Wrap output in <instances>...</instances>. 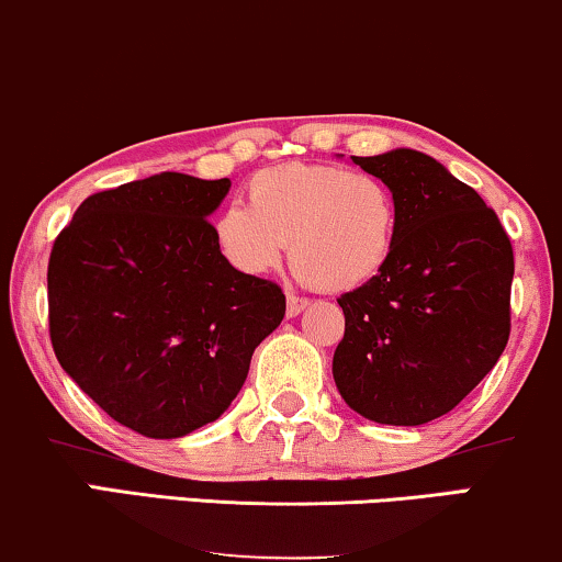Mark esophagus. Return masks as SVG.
<instances>
[{
  "instance_id": "1",
  "label": "esophagus",
  "mask_w": 562,
  "mask_h": 562,
  "mask_svg": "<svg viewBox=\"0 0 562 562\" xmlns=\"http://www.w3.org/2000/svg\"><path fill=\"white\" fill-rule=\"evenodd\" d=\"M306 304H308L306 299H301L296 294H289L286 296V316H289V319H294V316H299L301 312H304Z\"/></svg>"
}]
</instances>
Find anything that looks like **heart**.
Returning <instances> with one entry per match:
<instances>
[{
	"label": "heart",
	"instance_id": "1",
	"mask_svg": "<svg viewBox=\"0 0 562 562\" xmlns=\"http://www.w3.org/2000/svg\"><path fill=\"white\" fill-rule=\"evenodd\" d=\"M395 194L380 177L331 165L266 167L246 184V207L213 221L215 250L243 276L289 261L322 291H352L380 276L395 248Z\"/></svg>",
	"mask_w": 562,
	"mask_h": 562
}]
</instances>
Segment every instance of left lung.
<instances>
[{"label": "left lung", "instance_id": "left-lung-1", "mask_svg": "<svg viewBox=\"0 0 562 562\" xmlns=\"http://www.w3.org/2000/svg\"><path fill=\"white\" fill-rule=\"evenodd\" d=\"M341 157V154H339ZM395 194V248L339 301L331 375L362 418L423 426L484 380L509 339L512 243L476 190L416 149L352 157Z\"/></svg>", "mask_w": 562, "mask_h": 562}]
</instances>
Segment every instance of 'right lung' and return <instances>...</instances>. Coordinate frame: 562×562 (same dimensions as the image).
Instances as JSON below:
<instances>
[{
  "label": "right lung",
  "mask_w": 562,
  "mask_h": 562,
  "mask_svg": "<svg viewBox=\"0 0 562 562\" xmlns=\"http://www.w3.org/2000/svg\"><path fill=\"white\" fill-rule=\"evenodd\" d=\"M231 180L161 172L83 200L47 266L60 368L121 426L182 438L223 416L286 296L233 271L207 217Z\"/></svg>",
  "instance_id": "add662e5"
}]
</instances>
